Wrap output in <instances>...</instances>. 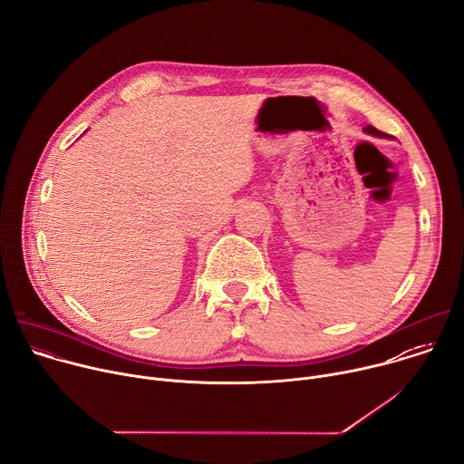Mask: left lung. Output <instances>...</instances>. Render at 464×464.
<instances>
[{
  "instance_id": "left-lung-1",
  "label": "left lung",
  "mask_w": 464,
  "mask_h": 464,
  "mask_svg": "<svg viewBox=\"0 0 464 464\" xmlns=\"http://www.w3.org/2000/svg\"><path fill=\"white\" fill-rule=\"evenodd\" d=\"M365 132H367V134H371V136H380V138L383 136L378 129H374V127H371V125H369V127H365Z\"/></svg>"
}]
</instances>
